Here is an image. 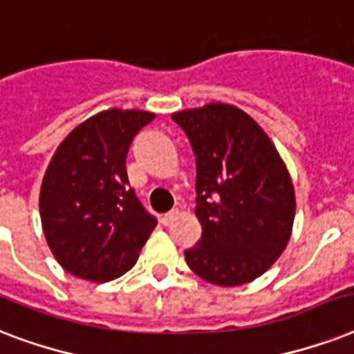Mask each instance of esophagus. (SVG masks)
<instances>
[{"mask_svg": "<svg viewBox=\"0 0 354 354\" xmlns=\"http://www.w3.org/2000/svg\"><path fill=\"white\" fill-rule=\"evenodd\" d=\"M180 215V211L178 209H172V211H169V213H165V215H163V218H161V221H163V224H165V226H169V224H172V222L176 221V216Z\"/></svg>", "mask_w": 354, "mask_h": 354, "instance_id": "obj_1", "label": "esophagus"}]
</instances>
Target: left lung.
<instances>
[{
	"label": "left lung",
	"mask_w": 354,
	"mask_h": 354,
	"mask_svg": "<svg viewBox=\"0 0 354 354\" xmlns=\"http://www.w3.org/2000/svg\"><path fill=\"white\" fill-rule=\"evenodd\" d=\"M196 156L202 226L185 250L194 274L216 286L257 279L285 252L296 216V191L285 161L244 110L209 102L172 113Z\"/></svg>",
	"instance_id": "left-lung-1"
}]
</instances>
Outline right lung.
Returning a JSON list of instances; mask_svg holds the SVG:
<instances>
[{
    "instance_id": "add662e5",
    "label": "right lung",
    "mask_w": 354,
    "mask_h": 354,
    "mask_svg": "<svg viewBox=\"0 0 354 354\" xmlns=\"http://www.w3.org/2000/svg\"><path fill=\"white\" fill-rule=\"evenodd\" d=\"M156 113L108 108L71 130L55 150L40 187L47 246L66 272L106 283L132 268L156 218L128 187L133 136Z\"/></svg>"
}]
</instances>
